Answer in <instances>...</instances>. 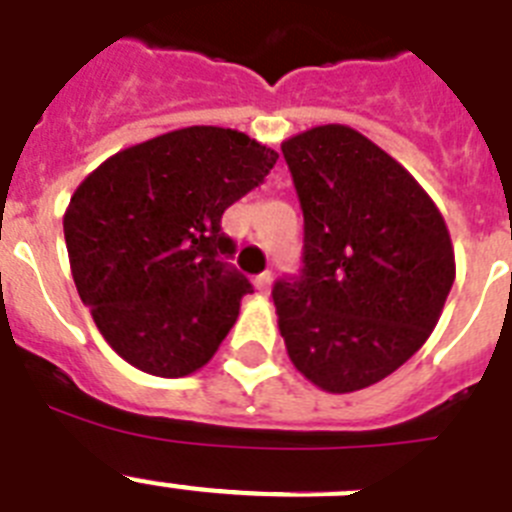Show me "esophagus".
<instances>
[{
  "mask_svg": "<svg viewBox=\"0 0 512 512\" xmlns=\"http://www.w3.org/2000/svg\"><path fill=\"white\" fill-rule=\"evenodd\" d=\"M270 283H273V275H270V270H265V273H260L255 278V288L260 293H268L270 291Z\"/></svg>",
  "mask_w": 512,
  "mask_h": 512,
  "instance_id": "esophagus-1",
  "label": "esophagus"
}]
</instances>
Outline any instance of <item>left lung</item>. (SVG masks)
<instances>
[{"instance_id":"left-lung-1","label":"left lung","mask_w":512,"mask_h":512,"mask_svg":"<svg viewBox=\"0 0 512 512\" xmlns=\"http://www.w3.org/2000/svg\"><path fill=\"white\" fill-rule=\"evenodd\" d=\"M304 211V270L273 288L296 371L330 394L386 379L425 345L456 278L448 226L397 159L342 123L281 144Z\"/></svg>"}]
</instances>
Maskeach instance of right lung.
Segmentation results:
<instances>
[{
  "instance_id": "obj_1",
  "label": "right lung",
  "mask_w": 512,
  "mask_h": 512,
  "mask_svg": "<svg viewBox=\"0 0 512 512\" xmlns=\"http://www.w3.org/2000/svg\"><path fill=\"white\" fill-rule=\"evenodd\" d=\"M275 159L242 131L190 126L121 149L79 182L64 213L71 275L123 361L162 379L211 361L252 293L221 260L234 252L221 216Z\"/></svg>"
}]
</instances>
